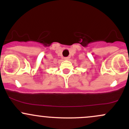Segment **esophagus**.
Wrapping results in <instances>:
<instances>
[{
    "label": "esophagus",
    "mask_w": 129,
    "mask_h": 129,
    "mask_svg": "<svg viewBox=\"0 0 129 129\" xmlns=\"http://www.w3.org/2000/svg\"><path fill=\"white\" fill-rule=\"evenodd\" d=\"M69 59H70V57H64L65 60H69Z\"/></svg>",
    "instance_id": "esophagus-1"
}]
</instances>
